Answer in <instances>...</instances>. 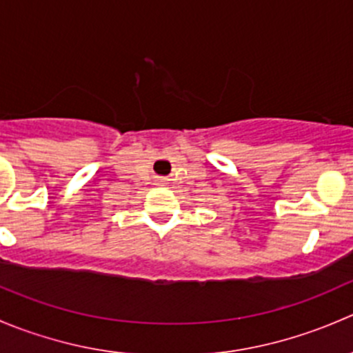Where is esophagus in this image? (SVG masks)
Masks as SVG:
<instances>
[{
	"label": "esophagus",
	"instance_id": "1",
	"mask_svg": "<svg viewBox=\"0 0 353 353\" xmlns=\"http://www.w3.org/2000/svg\"><path fill=\"white\" fill-rule=\"evenodd\" d=\"M159 183H160V184H165V183H167V179H160Z\"/></svg>",
	"mask_w": 353,
	"mask_h": 353
}]
</instances>
